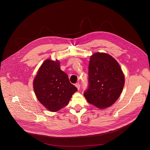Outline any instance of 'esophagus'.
I'll list each match as a JSON object with an SVG mask.
<instances>
[{
	"mask_svg": "<svg viewBox=\"0 0 150 150\" xmlns=\"http://www.w3.org/2000/svg\"><path fill=\"white\" fill-rule=\"evenodd\" d=\"M75 86L76 87V88H78V90H79V89H80V86H80V84H79V83H76V84H75Z\"/></svg>",
	"mask_w": 150,
	"mask_h": 150,
	"instance_id": "34e87169",
	"label": "esophagus"
}]
</instances>
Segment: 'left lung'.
Wrapping results in <instances>:
<instances>
[{"instance_id":"left-lung-1","label":"left lung","mask_w":150,"mask_h":150,"mask_svg":"<svg viewBox=\"0 0 150 150\" xmlns=\"http://www.w3.org/2000/svg\"><path fill=\"white\" fill-rule=\"evenodd\" d=\"M88 75V87L84 92L87 102L100 109L113 105L120 97L125 81L116 60L106 53H94L90 57Z\"/></svg>"}]
</instances>
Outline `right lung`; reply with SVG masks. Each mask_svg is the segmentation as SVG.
<instances>
[{"mask_svg":"<svg viewBox=\"0 0 150 150\" xmlns=\"http://www.w3.org/2000/svg\"><path fill=\"white\" fill-rule=\"evenodd\" d=\"M33 87L37 99L51 112H57L67 106L78 90L60 69L57 60L48 59L43 63L34 80Z\"/></svg>","mask_w":150,"mask_h":150,"instance_id":"right-lung-1","label":"right lung"}]
</instances>
